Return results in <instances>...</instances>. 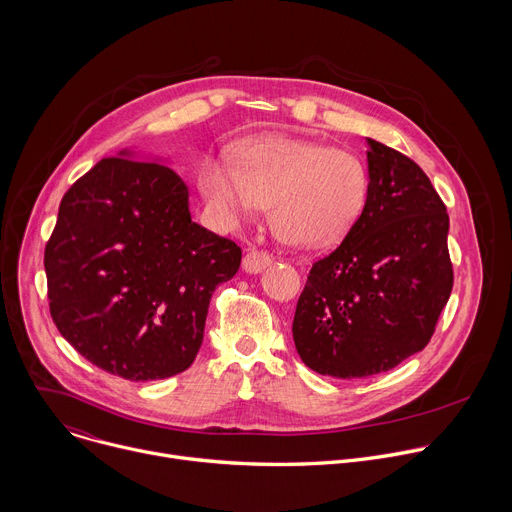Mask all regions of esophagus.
Instances as JSON below:
<instances>
[{
	"instance_id": "obj_1",
	"label": "esophagus",
	"mask_w": 512,
	"mask_h": 512,
	"mask_svg": "<svg viewBox=\"0 0 512 512\" xmlns=\"http://www.w3.org/2000/svg\"><path fill=\"white\" fill-rule=\"evenodd\" d=\"M271 263V255L267 253V251H263V249H249L247 253H245V257H243V269L247 271V273H259V271H263L267 265Z\"/></svg>"
}]
</instances>
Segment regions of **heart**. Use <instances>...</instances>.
<instances>
[{"instance_id": "1", "label": "heart", "mask_w": 512, "mask_h": 512, "mask_svg": "<svg viewBox=\"0 0 512 512\" xmlns=\"http://www.w3.org/2000/svg\"><path fill=\"white\" fill-rule=\"evenodd\" d=\"M202 190L227 221L271 204L273 233L294 245L316 247L342 239L367 204L369 172L350 152L328 145L269 137L239 152V168L208 162Z\"/></svg>"}]
</instances>
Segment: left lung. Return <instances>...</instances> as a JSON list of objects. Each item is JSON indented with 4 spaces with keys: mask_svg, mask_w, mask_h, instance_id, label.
Masks as SVG:
<instances>
[{
    "mask_svg": "<svg viewBox=\"0 0 512 512\" xmlns=\"http://www.w3.org/2000/svg\"><path fill=\"white\" fill-rule=\"evenodd\" d=\"M369 145L367 204L314 261L291 326L306 367L334 379L371 377L423 350L454 285L444 200L411 158Z\"/></svg>",
    "mask_w": 512,
    "mask_h": 512,
    "instance_id": "8db88e82",
    "label": "left lung"
}]
</instances>
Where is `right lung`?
Listing matches in <instances>:
<instances>
[{
  "label": "right lung",
  "instance_id": "right-lung-1",
  "mask_svg": "<svg viewBox=\"0 0 512 512\" xmlns=\"http://www.w3.org/2000/svg\"><path fill=\"white\" fill-rule=\"evenodd\" d=\"M241 257L192 221L168 166L105 158L62 196L44 249L50 316L101 371L168 379L194 362L214 289Z\"/></svg>",
  "mask_w": 512,
  "mask_h": 512
}]
</instances>
